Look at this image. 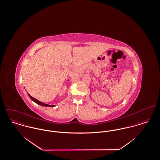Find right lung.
Here are the masks:
<instances>
[{"mask_svg": "<svg viewBox=\"0 0 160 160\" xmlns=\"http://www.w3.org/2000/svg\"><path fill=\"white\" fill-rule=\"evenodd\" d=\"M28 95H29V97H30V98H31L34 102H35L36 103H37V104H38V105H41V106H42V107H55V105H48V104L44 103H43V102H40V101H39L38 100H37V99L34 98V97H32V96H31L29 93H28Z\"/></svg>", "mask_w": 160, "mask_h": 160, "instance_id": "add662e5", "label": "right lung"}]
</instances>
